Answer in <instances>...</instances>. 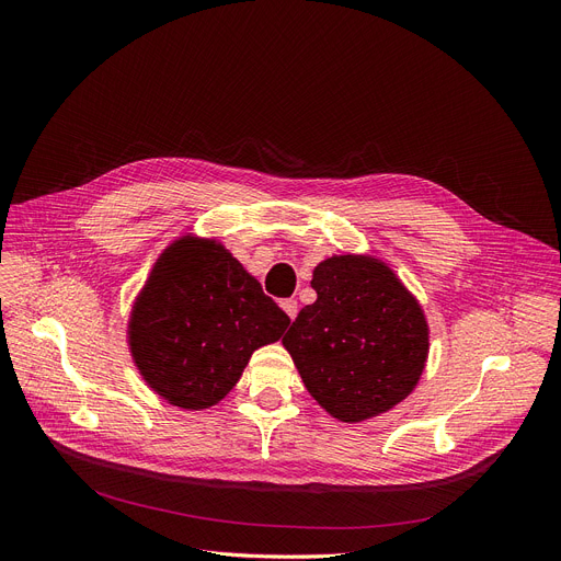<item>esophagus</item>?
I'll return each instance as SVG.
<instances>
[{
  "label": "esophagus",
  "mask_w": 561,
  "mask_h": 561,
  "mask_svg": "<svg viewBox=\"0 0 561 561\" xmlns=\"http://www.w3.org/2000/svg\"><path fill=\"white\" fill-rule=\"evenodd\" d=\"M279 305H282V309L286 311V316H288L290 320H296V316H298V300L286 298V300H282Z\"/></svg>",
  "instance_id": "34e87169"
}]
</instances>
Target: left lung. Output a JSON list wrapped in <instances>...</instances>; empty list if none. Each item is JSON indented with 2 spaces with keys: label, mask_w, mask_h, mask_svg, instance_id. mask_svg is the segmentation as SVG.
Returning <instances> with one entry per match:
<instances>
[{
  "label": "left lung",
  "mask_w": 561,
  "mask_h": 561,
  "mask_svg": "<svg viewBox=\"0 0 561 561\" xmlns=\"http://www.w3.org/2000/svg\"><path fill=\"white\" fill-rule=\"evenodd\" d=\"M318 293L282 339L307 391L343 423L389 411L419 385L427 362L421 305L377 259L332 256L316 265Z\"/></svg>",
  "instance_id": "1"
}]
</instances>
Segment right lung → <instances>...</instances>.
<instances>
[{"instance_id": "1", "label": "right lung", "mask_w": 561, "mask_h": 561, "mask_svg": "<svg viewBox=\"0 0 561 561\" xmlns=\"http://www.w3.org/2000/svg\"><path fill=\"white\" fill-rule=\"evenodd\" d=\"M290 318L220 243L184 236L157 261L134 305V362L163 400L206 409L222 400L252 352Z\"/></svg>"}]
</instances>
